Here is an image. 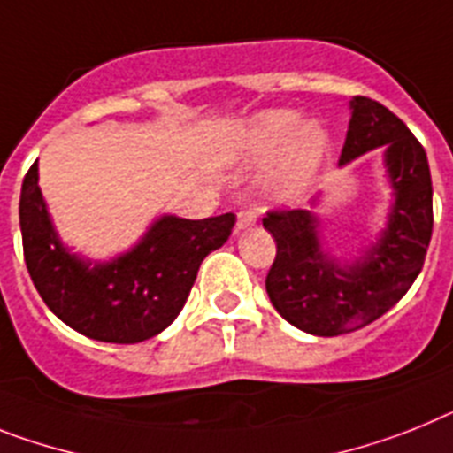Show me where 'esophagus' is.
<instances>
[{
    "instance_id": "1",
    "label": "esophagus",
    "mask_w": 453,
    "mask_h": 453,
    "mask_svg": "<svg viewBox=\"0 0 453 453\" xmlns=\"http://www.w3.org/2000/svg\"><path fill=\"white\" fill-rule=\"evenodd\" d=\"M256 223V211L253 209H242L237 214V227L239 230H244V227H250Z\"/></svg>"
}]
</instances>
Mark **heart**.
Masks as SVG:
<instances>
[{
    "mask_svg": "<svg viewBox=\"0 0 453 453\" xmlns=\"http://www.w3.org/2000/svg\"><path fill=\"white\" fill-rule=\"evenodd\" d=\"M326 135L315 121H303L292 110H265L242 124L234 135L233 156L260 163L280 154L276 168L279 191L290 196L309 177L325 151Z\"/></svg>",
    "mask_w": 453,
    "mask_h": 453,
    "instance_id": "1",
    "label": "heart"
}]
</instances>
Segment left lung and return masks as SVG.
I'll use <instances>...</instances> for the list:
<instances>
[{"label":"left lung","mask_w":453,"mask_h":453,"mask_svg":"<svg viewBox=\"0 0 453 453\" xmlns=\"http://www.w3.org/2000/svg\"><path fill=\"white\" fill-rule=\"evenodd\" d=\"M348 135L338 165L385 147L394 188L389 223L364 260L338 265L318 237L309 209H272L262 226L276 242L267 273L273 309L313 336H341L385 315L419 276L433 234V184L419 140L391 110L366 96L352 98Z\"/></svg>","instance_id":"8db88e82"}]
</instances>
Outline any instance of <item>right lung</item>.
I'll return each instance as SVG.
<instances>
[{
  "mask_svg": "<svg viewBox=\"0 0 453 453\" xmlns=\"http://www.w3.org/2000/svg\"><path fill=\"white\" fill-rule=\"evenodd\" d=\"M234 214L203 220L161 216L138 246L94 265L64 249L39 188V165L20 191L22 250L45 306L82 336L105 343H140L161 334L184 309L197 269L226 244Z\"/></svg>",
  "mask_w": 453,
  "mask_h": 453,
  "instance_id": "add662e5",
  "label": "right lung"
}]
</instances>
